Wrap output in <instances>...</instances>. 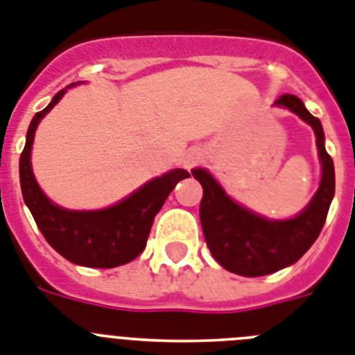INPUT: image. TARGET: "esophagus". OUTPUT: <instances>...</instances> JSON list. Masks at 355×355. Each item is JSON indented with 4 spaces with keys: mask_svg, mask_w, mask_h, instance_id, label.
<instances>
[{
    "mask_svg": "<svg viewBox=\"0 0 355 355\" xmlns=\"http://www.w3.org/2000/svg\"><path fill=\"white\" fill-rule=\"evenodd\" d=\"M202 158H204V153L200 151V149H191V151H187L186 155H184V160H182L184 168L187 169L195 168Z\"/></svg>",
    "mask_w": 355,
    "mask_h": 355,
    "instance_id": "obj_1",
    "label": "esophagus"
}]
</instances>
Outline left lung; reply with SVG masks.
Masks as SVG:
<instances>
[{
	"instance_id": "1",
	"label": "left lung",
	"mask_w": 355,
	"mask_h": 355,
	"mask_svg": "<svg viewBox=\"0 0 355 355\" xmlns=\"http://www.w3.org/2000/svg\"><path fill=\"white\" fill-rule=\"evenodd\" d=\"M275 105L286 107L313 128L322 164L321 186L306 209L290 220H268L227 197L217 180L204 169H193L204 189L200 224L215 261L227 272L243 277H261L297 262L319 237L336 191L334 160L324 149V132L319 118L306 111L293 94H282Z\"/></svg>"
}]
</instances>
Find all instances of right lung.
Here are the masks:
<instances>
[{
  "label": "right lung",
  "mask_w": 355,
  "mask_h": 355,
  "mask_svg": "<svg viewBox=\"0 0 355 355\" xmlns=\"http://www.w3.org/2000/svg\"><path fill=\"white\" fill-rule=\"evenodd\" d=\"M63 89L43 111L36 112L28 125L27 142L19 157V182L23 200L33 213L40 232L47 243L67 261L87 268H114L131 262L148 244L155 215L182 178L189 177L184 169H173L158 177L116 206L100 211H69L49 200L37 186L31 168V148L37 123L58 100Z\"/></svg>",
  "instance_id": "right-lung-1"
}]
</instances>
